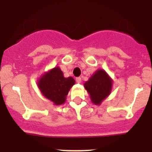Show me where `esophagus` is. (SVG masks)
I'll list each match as a JSON object with an SVG mask.
<instances>
[{
	"label": "esophagus",
	"instance_id": "obj_1",
	"mask_svg": "<svg viewBox=\"0 0 152 152\" xmlns=\"http://www.w3.org/2000/svg\"><path fill=\"white\" fill-rule=\"evenodd\" d=\"M76 81L77 83H81V82H82V78H80V77L76 78Z\"/></svg>",
	"mask_w": 152,
	"mask_h": 152
}]
</instances>
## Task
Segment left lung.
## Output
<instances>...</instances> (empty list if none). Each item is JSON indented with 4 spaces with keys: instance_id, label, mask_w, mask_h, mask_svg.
I'll return each instance as SVG.
<instances>
[{
    "instance_id": "1",
    "label": "left lung",
    "mask_w": 152,
    "mask_h": 152,
    "mask_svg": "<svg viewBox=\"0 0 152 152\" xmlns=\"http://www.w3.org/2000/svg\"><path fill=\"white\" fill-rule=\"evenodd\" d=\"M112 85L113 82L104 70H99L85 82V87L90 94L93 103L100 104L110 95Z\"/></svg>"
}]
</instances>
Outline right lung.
Here are the masks:
<instances>
[{
	"label": "right lung",
	"mask_w": 152,
	"mask_h": 152,
	"mask_svg": "<svg viewBox=\"0 0 152 152\" xmlns=\"http://www.w3.org/2000/svg\"><path fill=\"white\" fill-rule=\"evenodd\" d=\"M74 84L73 78H65L59 67H54L39 79L38 87L45 97L59 105L65 103L69 90Z\"/></svg>",
	"instance_id": "right-lung-1"
}]
</instances>
